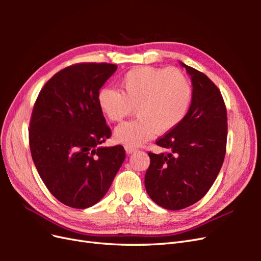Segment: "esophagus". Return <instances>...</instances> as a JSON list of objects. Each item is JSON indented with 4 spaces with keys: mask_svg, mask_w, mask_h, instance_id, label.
Wrapping results in <instances>:
<instances>
[{
    "mask_svg": "<svg viewBox=\"0 0 261 261\" xmlns=\"http://www.w3.org/2000/svg\"><path fill=\"white\" fill-rule=\"evenodd\" d=\"M125 151L129 154V153L137 151V149L134 148V147H130V146H125Z\"/></svg>",
    "mask_w": 261,
    "mask_h": 261,
    "instance_id": "1",
    "label": "esophagus"
}]
</instances>
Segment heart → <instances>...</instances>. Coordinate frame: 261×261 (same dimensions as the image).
<instances>
[{
	"instance_id": "heart-1",
	"label": "heart",
	"mask_w": 261,
	"mask_h": 261,
	"mask_svg": "<svg viewBox=\"0 0 261 261\" xmlns=\"http://www.w3.org/2000/svg\"><path fill=\"white\" fill-rule=\"evenodd\" d=\"M120 91L102 88L97 94L100 111L111 122H120L135 109L137 117L117 126L115 139L138 146L156 133L175 128L184 120L193 100V86L176 67L141 66L128 70L120 83Z\"/></svg>"
}]
</instances>
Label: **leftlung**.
I'll return each mask as SVG.
<instances>
[{"mask_svg": "<svg viewBox=\"0 0 261 261\" xmlns=\"http://www.w3.org/2000/svg\"><path fill=\"white\" fill-rule=\"evenodd\" d=\"M191 76L193 100L184 120L155 141L169 152H149L146 191L169 210L192 206L208 193L222 167L227 137L226 108L207 75L180 62Z\"/></svg>", "mask_w": 261, "mask_h": 261, "instance_id": "obj_1", "label": "left lung"}]
</instances>
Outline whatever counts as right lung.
<instances>
[{"mask_svg": "<svg viewBox=\"0 0 261 261\" xmlns=\"http://www.w3.org/2000/svg\"><path fill=\"white\" fill-rule=\"evenodd\" d=\"M115 64L80 63L48 81L36 100L29 146L37 171L62 203L86 209L109 191L125 160L123 146L99 147L111 137L97 94Z\"/></svg>", "mask_w": 261, "mask_h": 261, "instance_id": "obj_1", "label": "right lung"}]
</instances>
